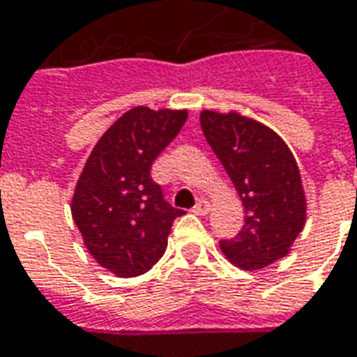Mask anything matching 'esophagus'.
<instances>
[{
    "mask_svg": "<svg viewBox=\"0 0 357 357\" xmlns=\"http://www.w3.org/2000/svg\"><path fill=\"white\" fill-rule=\"evenodd\" d=\"M208 210H210V204L208 201H204V199H201V201L197 202V204L193 206V212L197 214V216H204Z\"/></svg>",
    "mask_w": 357,
    "mask_h": 357,
    "instance_id": "34e87169",
    "label": "esophagus"
}]
</instances>
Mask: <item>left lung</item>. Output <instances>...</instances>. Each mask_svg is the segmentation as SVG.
Masks as SVG:
<instances>
[{
  "label": "left lung",
  "instance_id": "1",
  "mask_svg": "<svg viewBox=\"0 0 357 357\" xmlns=\"http://www.w3.org/2000/svg\"><path fill=\"white\" fill-rule=\"evenodd\" d=\"M201 128L245 208V225L220 247L237 268H266L289 252L306 222L296 160L273 130L237 112L204 110Z\"/></svg>",
  "mask_w": 357,
  "mask_h": 357
}]
</instances>
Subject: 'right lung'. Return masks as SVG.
<instances>
[{"instance_id": "add662e5", "label": "right lung", "mask_w": 357, "mask_h": 357, "mask_svg": "<svg viewBox=\"0 0 357 357\" xmlns=\"http://www.w3.org/2000/svg\"><path fill=\"white\" fill-rule=\"evenodd\" d=\"M185 120V110L135 107L102 133L84 166L73 218L89 255L118 277L153 268L166 250L174 220L183 214L164 199L151 168Z\"/></svg>"}]
</instances>
